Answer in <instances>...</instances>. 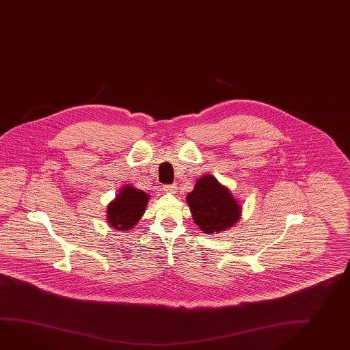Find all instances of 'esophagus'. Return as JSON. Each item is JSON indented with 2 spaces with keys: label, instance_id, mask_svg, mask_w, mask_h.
<instances>
[{
  "label": "esophagus",
  "instance_id": "1",
  "mask_svg": "<svg viewBox=\"0 0 350 350\" xmlns=\"http://www.w3.org/2000/svg\"><path fill=\"white\" fill-rule=\"evenodd\" d=\"M176 188H177L176 185H170V186H164L163 191H165V192H176Z\"/></svg>",
  "mask_w": 350,
  "mask_h": 350
}]
</instances>
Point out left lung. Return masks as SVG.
Returning a JSON list of instances; mask_svg holds the SVG:
<instances>
[{
    "instance_id": "obj_1",
    "label": "left lung",
    "mask_w": 350,
    "mask_h": 350,
    "mask_svg": "<svg viewBox=\"0 0 350 350\" xmlns=\"http://www.w3.org/2000/svg\"><path fill=\"white\" fill-rule=\"evenodd\" d=\"M186 201L193 221L200 230L208 235L230 229L241 216V206L237 197L213 174L197 178Z\"/></svg>"
}]
</instances>
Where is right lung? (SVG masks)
Instances as JSON below:
<instances>
[{
  "instance_id": "1",
  "label": "right lung",
  "mask_w": 350,
  "mask_h": 350,
  "mask_svg": "<svg viewBox=\"0 0 350 350\" xmlns=\"http://www.w3.org/2000/svg\"><path fill=\"white\" fill-rule=\"evenodd\" d=\"M149 198L144 191L125 185L107 205L106 220L109 225L118 231L131 230L144 215Z\"/></svg>"
}]
</instances>
